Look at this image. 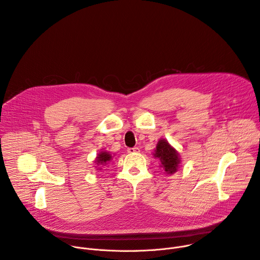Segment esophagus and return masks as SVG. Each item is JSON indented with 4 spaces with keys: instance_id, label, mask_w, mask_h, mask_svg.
Here are the masks:
<instances>
[{
    "instance_id": "34e87169",
    "label": "esophagus",
    "mask_w": 260,
    "mask_h": 260,
    "mask_svg": "<svg viewBox=\"0 0 260 260\" xmlns=\"http://www.w3.org/2000/svg\"><path fill=\"white\" fill-rule=\"evenodd\" d=\"M127 152L131 153V154H135V153H139L140 152V149L138 147H134V148H128L127 149Z\"/></svg>"
}]
</instances>
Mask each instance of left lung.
<instances>
[{
	"mask_svg": "<svg viewBox=\"0 0 260 260\" xmlns=\"http://www.w3.org/2000/svg\"><path fill=\"white\" fill-rule=\"evenodd\" d=\"M152 155L160 161L159 167L162 168L165 173L168 175H173L180 168V153L166 139H159Z\"/></svg>",
	"mask_w": 260,
	"mask_h": 260,
	"instance_id": "1",
	"label": "left lung"
}]
</instances>
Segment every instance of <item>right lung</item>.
Here are the masks:
<instances>
[{"mask_svg": "<svg viewBox=\"0 0 260 260\" xmlns=\"http://www.w3.org/2000/svg\"><path fill=\"white\" fill-rule=\"evenodd\" d=\"M113 160V156L110 152L104 150V151H100L99 154L96 155L95 159H94V164H95V169L96 170H102V166H106L109 162H111Z\"/></svg>", "mask_w": 260, "mask_h": 260, "instance_id": "right-lung-1", "label": "right lung"}]
</instances>
